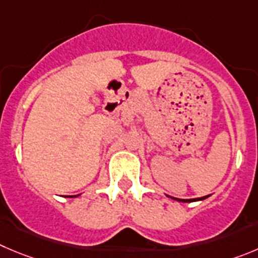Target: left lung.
I'll list each match as a JSON object with an SVG mask.
<instances>
[{"instance_id": "8db88e82", "label": "left lung", "mask_w": 258, "mask_h": 258, "mask_svg": "<svg viewBox=\"0 0 258 258\" xmlns=\"http://www.w3.org/2000/svg\"><path fill=\"white\" fill-rule=\"evenodd\" d=\"M206 197L208 196H205V197H201V199H189V200H182V199H174V200H177V201H179V202H194V201H199V200H205Z\"/></svg>"}]
</instances>
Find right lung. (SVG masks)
<instances>
[{
	"label": "right lung",
	"mask_w": 258,
	"mask_h": 258,
	"mask_svg": "<svg viewBox=\"0 0 258 258\" xmlns=\"http://www.w3.org/2000/svg\"><path fill=\"white\" fill-rule=\"evenodd\" d=\"M78 196H79V195H78ZM74 197H76V196H74Z\"/></svg>",
	"instance_id": "add662e5"
}]
</instances>
